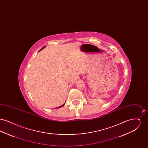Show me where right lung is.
<instances>
[{"mask_svg":"<svg viewBox=\"0 0 148 148\" xmlns=\"http://www.w3.org/2000/svg\"><path fill=\"white\" fill-rule=\"evenodd\" d=\"M45 47V46H44V47H42V49H40V50H42V49H43V48H44V47ZM64 104H64L63 105H62V106H59V107H58V108H60V107H62V106H64Z\"/></svg>","mask_w":148,"mask_h":148,"instance_id":"obj_1","label":"right lung"}]
</instances>
